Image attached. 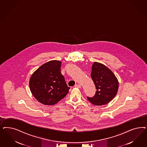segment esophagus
Segmentation results:
<instances>
[{"instance_id":"34e87169","label":"esophagus","mask_w":147,"mask_h":147,"mask_svg":"<svg viewBox=\"0 0 147 147\" xmlns=\"http://www.w3.org/2000/svg\"><path fill=\"white\" fill-rule=\"evenodd\" d=\"M75 87H77V88H81V85H80V84H75Z\"/></svg>"}]
</instances>
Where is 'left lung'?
Instances as JSON below:
<instances>
[{
	"label": "left lung",
	"instance_id": "1",
	"mask_svg": "<svg viewBox=\"0 0 147 147\" xmlns=\"http://www.w3.org/2000/svg\"><path fill=\"white\" fill-rule=\"evenodd\" d=\"M91 70V77L97 90L94 97H87V98L95 105L107 104L117 92L118 80L109 68L100 63H94Z\"/></svg>",
	"mask_w": 147,
	"mask_h": 147
}]
</instances>
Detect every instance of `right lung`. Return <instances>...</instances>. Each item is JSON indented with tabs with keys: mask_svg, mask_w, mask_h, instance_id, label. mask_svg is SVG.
<instances>
[{
	"mask_svg": "<svg viewBox=\"0 0 147 147\" xmlns=\"http://www.w3.org/2000/svg\"><path fill=\"white\" fill-rule=\"evenodd\" d=\"M62 62L44 64L31 77L29 86L35 98L44 105H53L64 98L70 89L61 72Z\"/></svg>",
	"mask_w": 147,
	"mask_h": 147,
	"instance_id": "add662e5",
	"label": "right lung"
}]
</instances>
